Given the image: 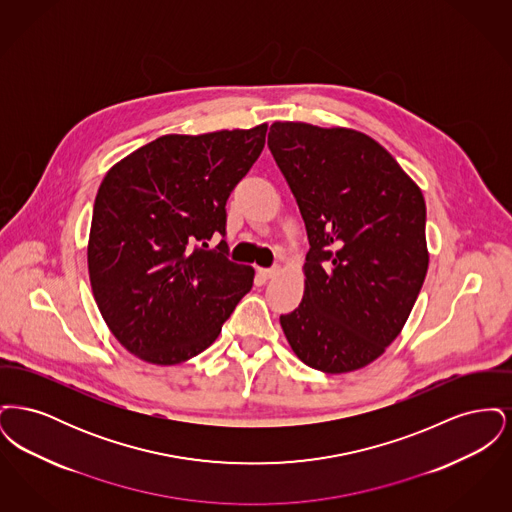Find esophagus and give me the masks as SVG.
Masks as SVG:
<instances>
[{
  "label": "esophagus",
  "mask_w": 512,
  "mask_h": 512,
  "mask_svg": "<svg viewBox=\"0 0 512 512\" xmlns=\"http://www.w3.org/2000/svg\"><path fill=\"white\" fill-rule=\"evenodd\" d=\"M278 270H280V268L278 267L259 268L257 272H259V276H261V278H265V280H270V278H274V276L278 274Z\"/></svg>",
  "instance_id": "34e87169"
}]
</instances>
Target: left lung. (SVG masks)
Instances as JSON below:
<instances>
[{
    "label": "left lung",
    "instance_id": "obj_1",
    "mask_svg": "<svg viewBox=\"0 0 512 512\" xmlns=\"http://www.w3.org/2000/svg\"><path fill=\"white\" fill-rule=\"evenodd\" d=\"M268 149L305 222V293L280 315L293 353L328 374L378 359L413 311L428 270L426 203L363 132L274 122Z\"/></svg>",
    "mask_w": 512,
    "mask_h": 512
}]
</instances>
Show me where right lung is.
Listing matches in <instances>:
<instances>
[{"instance_id": "right-lung-1", "label": "right lung", "mask_w": 512, "mask_h": 512, "mask_svg": "<svg viewBox=\"0 0 512 512\" xmlns=\"http://www.w3.org/2000/svg\"><path fill=\"white\" fill-rule=\"evenodd\" d=\"M265 136L267 124L161 136L103 178L88 244L92 292L113 336L142 361L199 355L251 290L253 268L228 259L226 201ZM217 233L223 240L209 248Z\"/></svg>"}]
</instances>
